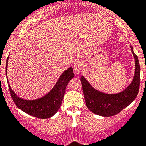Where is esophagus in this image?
<instances>
[{"instance_id":"1","label":"esophagus","mask_w":146,"mask_h":146,"mask_svg":"<svg viewBox=\"0 0 146 146\" xmlns=\"http://www.w3.org/2000/svg\"><path fill=\"white\" fill-rule=\"evenodd\" d=\"M84 68L83 63L81 61H77L73 64V69L76 73H80L82 71V70Z\"/></svg>"}]
</instances>
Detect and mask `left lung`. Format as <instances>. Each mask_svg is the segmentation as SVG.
<instances>
[{
  "instance_id": "obj_1",
  "label": "left lung",
  "mask_w": 146,
  "mask_h": 146,
  "mask_svg": "<svg viewBox=\"0 0 146 146\" xmlns=\"http://www.w3.org/2000/svg\"><path fill=\"white\" fill-rule=\"evenodd\" d=\"M131 52L135 59V72L131 84L123 92L117 94H106L95 90L84 77H81L83 93L87 108L92 113L104 117L117 115L129 106L136 98L140 88V67L137 56Z\"/></svg>"
}]
</instances>
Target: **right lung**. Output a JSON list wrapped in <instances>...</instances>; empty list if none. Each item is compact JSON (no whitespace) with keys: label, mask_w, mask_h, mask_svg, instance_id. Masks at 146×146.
Here are the masks:
<instances>
[{"label":"right lung","mask_w":146,"mask_h":146,"mask_svg":"<svg viewBox=\"0 0 146 146\" xmlns=\"http://www.w3.org/2000/svg\"><path fill=\"white\" fill-rule=\"evenodd\" d=\"M8 59L9 57L6 60V69H7ZM73 77H74V73H73V68H68L61 75L56 85L49 93L41 98L32 100V101L24 100L19 98L12 91L9 84V89L14 103L20 110L37 118H49L55 115L56 111L59 110L62 102L66 87ZM7 82H9L8 78H7Z\"/></svg>","instance_id":"right-lung-1"}]
</instances>
